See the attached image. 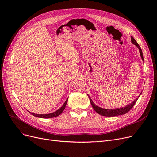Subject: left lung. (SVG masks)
<instances>
[{
  "mask_svg": "<svg viewBox=\"0 0 157 157\" xmlns=\"http://www.w3.org/2000/svg\"><path fill=\"white\" fill-rule=\"evenodd\" d=\"M131 42L134 45H136L137 48H138V49L140 50L141 58L142 60L144 61V56H143V53H142V50L140 48V46H139L138 44H137V42L136 41V40L132 36H131ZM140 96L138 97H140ZM88 96L90 99V103H91V105H92L93 109H94V111H96L97 113L99 114V115H101L102 116H105V117H115V116H118V115H124V114L128 113L133 107H134L137 100L138 99V98H137L134 101L130 103L129 105L125 106L124 107L113 109H103V108L97 106L96 104L93 102V101L92 100V99L90 97L89 95H88Z\"/></svg>",
  "mask_w": 157,
  "mask_h": 157,
  "instance_id": "8db88e82",
  "label": "left lung"
}]
</instances>
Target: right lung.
<instances>
[{
  "label": "right lung",
  "instance_id": "right-lung-1",
  "mask_svg": "<svg viewBox=\"0 0 157 157\" xmlns=\"http://www.w3.org/2000/svg\"><path fill=\"white\" fill-rule=\"evenodd\" d=\"M67 101H68V98L67 99V100H66L65 101V103H63V105L61 106V107H60L58 110L56 111L55 112H53L52 113H50V114H42V115H39V114H35L33 113H31L29 112L32 115L35 116V117H39V118H54V117H56L59 116V115H61V113H62L64 109L65 108V106L66 105H67Z\"/></svg>",
  "mask_w": 157,
  "mask_h": 157
}]
</instances>
